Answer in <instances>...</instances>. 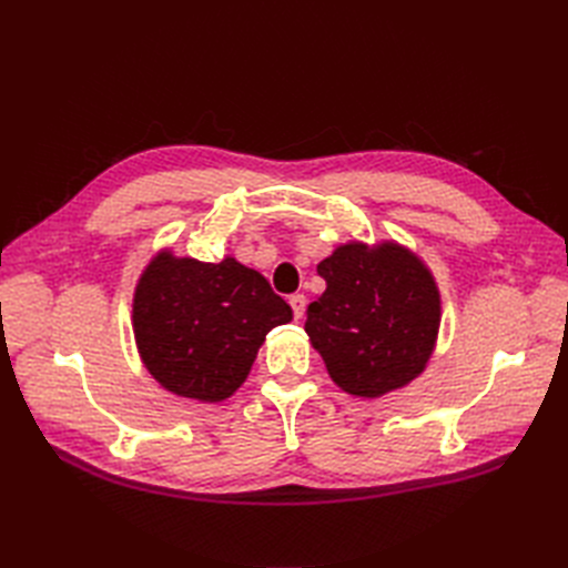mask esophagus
I'll return each mask as SVG.
<instances>
[{
	"mask_svg": "<svg viewBox=\"0 0 568 568\" xmlns=\"http://www.w3.org/2000/svg\"><path fill=\"white\" fill-rule=\"evenodd\" d=\"M288 305H291V311H294V317L301 320L303 313H305V296H303V294L288 296Z\"/></svg>",
	"mask_w": 568,
	"mask_h": 568,
	"instance_id": "esophagus-1",
	"label": "esophagus"
}]
</instances>
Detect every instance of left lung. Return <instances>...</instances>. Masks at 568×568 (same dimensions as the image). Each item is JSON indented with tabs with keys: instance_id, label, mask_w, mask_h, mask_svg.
<instances>
[{
	"instance_id": "obj_1",
	"label": "left lung",
	"mask_w": 568,
	"mask_h": 568,
	"mask_svg": "<svg viewBox=\"0 0 568 568\" xmlns=\"http://www.w3.org/2000/svg\"><path fill=\"white\" fill-rule=\"evenodd\" d=\"M325 294L305 311V332L344 392L379 396L423 373L439 329L430 272L396 243H348L317 265Z\"/></svg>"
}]
</instances>
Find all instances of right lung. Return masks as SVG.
<instances>
[{
  "instance_id": "add662e5",
  "label": "right lung",
  "mask_w": 568,
  "mask_h": 568,
  "mask_svg": "<svg viewBox=\"0 0 568 568\" xmlns=\"http://www.w3.org/2000/svg\"><path fill=\"white\" fill-rule=\"evenodd\" d=\"M288 320V303L234 257L201 263L160 253L133 298L135 344L150 375L197 402L232 396L267 332Z\"/></svg>"
}]
</instances>
